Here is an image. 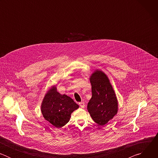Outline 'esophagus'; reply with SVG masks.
<instances>
[{"mask_svg": "<svg viewBox=\"0 0 158 158\" xmlns=\"http://www.w3.org/2000/svg\"><path fill=\"white\" fill-rule=\"evenodd\" d=\"M79 106L82 107V108H84L85 107V103L84 102H79Z\"/></svg>", "mask_w": 158, "mask_h": 158, "instance_id": "obj_1", "label": "esophagus"}]
</instances>
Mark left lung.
I'll use <instances>...</instances> for the list:
<instances>
[{
  "label": "left lung",
  "mask_w": 158,
  "mask_h": 158,
  "mask_svg": "<svg viewBox=\"0 0 158 158\" xmlns=\"http://www.w3.org/2000/svg\"><path fill=\"white\" fill-rule=\"evenodd\" d=\"M92 86V98L87 110L93 121L104 126L118 113V101L110 81L102 71L96 69L89 77Z\"/></svg>",
  "instance_id": "obj_1"
}]
</instances>
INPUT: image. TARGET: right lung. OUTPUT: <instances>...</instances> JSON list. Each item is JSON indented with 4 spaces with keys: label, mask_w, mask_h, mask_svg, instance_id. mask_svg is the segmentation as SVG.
I'll use <instances>...</instances> for the list:
<instances>
[{
    "label": "right lung",
    "mask_w": 158,
    "mask_h": 158,
    "mask_svg": "<svg viewBox=\"0 0 158 158\" xmlns=\"http://www.w3.org/2000/svg\"><path fill=\"white\" fill-rule=\"evenodd\" d=\"M79 107L73 99L66 94H60L56 85H52L44 96L40 110L45 119L60 128L69 121L71 114Z\"/></svg>",
    "instance_id": "add662e5"
}]
</instances>
